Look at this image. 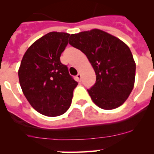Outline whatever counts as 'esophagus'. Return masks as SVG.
<instances>
[{"instance_id":"34e87169","label":"esophagus","mask_w":154,"mask_h":154,"mask_svg":"<svg viewBox=\"0 0 154 154\" xmlns=\"http://www.w3.org/2000/svg\"><path fill=\"white\" fill-rule=\"evenodd\" d=\"M76 78H77V81L78 82H81V75H80V73H79L78 74H77V76H76Z\"/></svg>"}]
</instances>
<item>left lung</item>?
Wrapping results in <instances>:
<instances>
[{
	"label": "left lung",
	"instance_id": "obj_1",
	"mask_svg": "<svg viewBox=\"0 0 154 154\" xmlns=\"http://www.w3.org/2000/svg\"><path fill=\"white\" fill-rule=\"evenodd\" d=\"M69 44L86 54L95 71V83L87 89L93 102L103 109L123 104L133 90L136 75L128 46L97 29L71 34Z\"/></svg>",
	"mask_w": 154,
	"mask_h": 154
}]
</instances>
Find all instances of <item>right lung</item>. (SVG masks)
I'll return each instance as SVG.
<instances>
[{"label":"right lung","instance_id":"right-lung-1","mask_svg":"<svg viewBox=\"0 0 154 154\" xmlns=\"http://www.w3.org/2000/svg\"><path fill=\"white\" fill-rule=\"evenodd\" d=\"M70 34L51 32L35 41L23 57L18 78L30 105L50 117L61 116L71 103L78 83L60 61Z\"/></svg>","mask_w":154,"mask_h":154}]
</instances>
